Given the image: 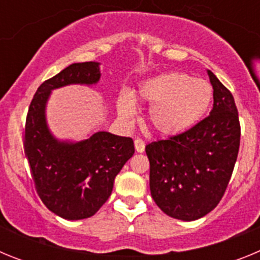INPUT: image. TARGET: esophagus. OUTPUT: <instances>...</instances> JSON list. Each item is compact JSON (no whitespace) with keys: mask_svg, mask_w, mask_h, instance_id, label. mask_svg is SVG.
I'll list each match as a JSON object with an SVG mask.
<instances>
[{"mask_svg":"<svg viewBox=\"0 0 260 260\" xmlns=\"http://www.w3.org/2000/svg\"><path fill=\"white\" fill-rule=\"evenodd\" d=\"M134 146H135V151H137V152H143L146 144H144V142L142 141V139H135Z\"/></svg>","mask_w":260,"mask_h":260,"instance_id":"esophagus-1","label":"esophagus"}]
</instances>
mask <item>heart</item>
<instances>
[{"label":"heart","mask_w":260,"mask_h":260,"mask_svg":"<svg viewBox=\"0 0 260 260\" xmlns=\"http://www.w3.org/2000/svg\"><path fill=\"white\" fill-rule=\"evenodd\" d=\"M139 96L150 104L151 127L161 135H177L203 118L212 103L213 88L207 80L171 71L143 80ZM118 114L127 122L137 117V104L130 92L119 98Z\"/></svg>","instance_id":"1"}]
</instances>
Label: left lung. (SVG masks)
Segmentation results:
<instances>
[{"label":"left lung","mask_w":260,"mask_h":260,"mask_svg":"<svg viewBox=\"0 0 260 260\" xmlns=\"http://www.w3.org/2000/svg\"><path fill=\"white\" fill-rule=\"evenodd\" d=\"M213 88L210 116L187 132L146 146L150 190L168 216L194 221L219 204L240 148L241 128L234 98L207 70Z\"/></svg>","instance_id":"obj_1"}]
</instances>
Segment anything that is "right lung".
<instances>
[{
    "label": "right lung",
    "mask_w": 260,
    "mask_h": 260,
    "mask_svg": "<svg viewBox=\"0 0 260 260\" xmlns=\"http://www.w3.org/2000/svg\"><path fill=\"white\" fill-rule=\"evenodd\" d=\"M100 63L77 62L45 80L36 91L26 119L24 153L36 191L49 211L66 220L95 215L108 201L114 178L134 155L132 138L92 132L84 139H58L50 132L47 105L54 89L95 86Z\"/></svg>",
    "instance_id": "1"
}]
</instances>
